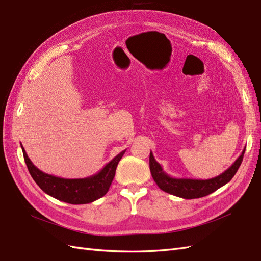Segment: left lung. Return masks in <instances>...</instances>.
I'll return each mask as SVG.
<instances>
[{
	"mask_svg": "<svg viewBox=\"0 0 261 261\" xmlns=\"http://www.w3.org/2000/svg\"><path fill=\"white\" fill-rule=\"evenodd\" d=\"M244 153L245 149L243 150L241 156L236 159L235 163L222 174L206 180L170 177V175L164 171L163 167L157 163L151 151L149 156V168L154 182L157 183V186L163 191L179 196V198L182 199H198L213 193L217 189L225 186L233 179L239 166L242 164Z\"/></svg>",
	"mask_w": 261,
	"mask_h": 261,
	"instance_id": "8db88e82",
	"label": "left lung"
}]
</instances>
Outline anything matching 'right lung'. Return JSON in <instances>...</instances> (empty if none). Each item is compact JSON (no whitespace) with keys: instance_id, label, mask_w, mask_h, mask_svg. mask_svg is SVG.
I'll return each mask as SVG.
<instances>
[{"instance_id":"obj_1","label":"right lung","mask_w":261,"mask_h":261,"mask_svg":"<svg viewBox=\"0 0 261 261\" xmlns=\"http://www.w3.org/2000/svg\"><path fill=\"white\" fill-rule=\"evenodd\" d=\"M24 159L32 178L45 193L70 204H87L108 193L114 179L116 167L126 150L119 152L101 171L83 179H63L45 173L34 166L22 146Z\"/></svg>"}]
</instances>
